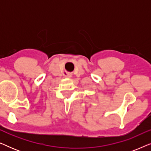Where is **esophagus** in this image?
<instances>
[{"label":"esophagus","instance_id":"34e87169","mask_svg":"<svg viewBox=\"0 0 151 151\" xmlns=\"http://www.w3.org/2000/svg\"><path fill=\"white\" fill-rule=\"evenodd\" d=\"M65 76L67 78H71V74L69 73H66Z\"/></svg>","mask_w":151,"mask_h":151}]
</instances>
